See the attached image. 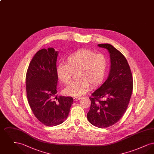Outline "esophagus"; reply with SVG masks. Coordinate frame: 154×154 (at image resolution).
Returning a JSON list of instances; mask_svg holds the SVG:
<instances>
[{
  "label": "esophagus",
  "instance_id": "34e87169",
  "mask_svg": "<svg viewBox=\"0 0 154 154\" xmlns=\"http://www.w3.org/2000/svg\"><path fill=\"white\" fill-rule=\"evenodd\" d=\"M74 100H79L81 99V97H77V96H75L73 97Z\"/></svg>",
  "mask_w": 154,
  "mask_h": 154
}]
</instances>
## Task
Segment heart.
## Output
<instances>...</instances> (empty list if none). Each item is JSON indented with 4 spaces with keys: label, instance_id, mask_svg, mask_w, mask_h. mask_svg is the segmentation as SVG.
I'll return each instance as SVG.
<instances>
[{
    "label": "heart",
    "instance_id": "b5f03b06",
    "mask_svg": "<svg viewBox=\"0 0 154 154\" xmlns=\"http://www.w3.org/2000/svg\"><path fill=\"white\" fill-rule=\"evenodd\" d=\"M108 67V60L102 53L96 54L88 49H80L67 59L65 63H60L57 67V75L62 83L69 84L73 74L78 72V80L73 82L65 89L67 95L79 96L88 91L91 85L95 87L102 82Z\"/></svg>",
    "mask_w": 154,
    "mask_h": 154
}]
</instances>
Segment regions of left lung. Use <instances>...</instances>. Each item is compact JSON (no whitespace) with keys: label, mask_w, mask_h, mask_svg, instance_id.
I'll return each mask as SVG.
<instances>
[{"label":"left lung","mask_w":154,"mask_h":154,"mask_svg":"<svg viewBox=\"0 0 154 154\" xmlns=\"http://www.w3.org/2000/svg\"><path fill=\"white\" fill-rule=\"evenodd\" d=\"M110 54V70L106 81L89 97L88 121L100 128L111 126L121 119L132 95V72L124 55L109 44H100Z\"/></svg>","instance_id":"8db88e82"}]
</instances>
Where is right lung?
<instances>
[{
	"label": "right lung",
	"mask_w": 154,
	"mask_h": 154,
	"mask_svg": "<svg viewBox=\"0 0 154 154\" xmlns=\"http://www.w3.org/2000/svg\"><path fill=\"white\" fill-rule=\"evenodd\" d=\"M58 54L54 48L37 52L30 62L26 75V96L30 107L37 119L47 126L63 123L73 102L72 97L55 96Z\"/></svg>",
	"instance_id": "add662e5"
}]
</instances>
